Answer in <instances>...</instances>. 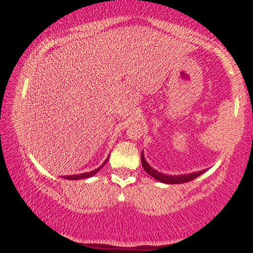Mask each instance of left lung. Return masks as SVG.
<instances>
[{"mask_svg": "<svg viewBox=\"0 0 253 253\" xmlns=\"http://www.w3.org/2000/svg\"><path fill=\"white\" fill-rule=\"evenodd\" d=\"M141 164H143L144 170L146 171L149 175L152 176L153 178H156L157 181L167 183V184H179V183L190 182V181H193V179L197 178V177L205 172V171H200V172H194V173H189V175H179V176L164 175V173L158 172V171H156L153 168H151L150 165L147 164V162L145 161V158H144L143 152H141Z\"/></svg>", "mask_w": 253, "mask_h": 253, "instance_id": "8db88e82", "label": "left lung"}]
</instances>
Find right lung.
<instances>
[{
	"mask_svg": "<svg viewBox=\"0 0 253 253\" xmlns=\"http://www.w3.org/2000/svg\"><path fill=\"white\" fill-rule=\"evenodd\" d=\"M107 161H108V159H106V162H104V163L101 165L100 168H97V169H95L94 171H90V172H84V173H80V175H72V176H65L64 177V178H66V179H82V178H89V177H91V176H94L95 173L96 172H98V170H101V168L103 167L104 164L107 163Z\"/></svg>",
	"mask_w": 253,
	"mask_h": 253,
	"instance_id": "obj_1",
	"label": "right lung"
}]
</instances>
